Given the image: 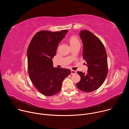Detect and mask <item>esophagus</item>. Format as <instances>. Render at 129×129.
Wrapping results in <instances>:
<instances>
[{"mask_svg": "<svg viewBox=\"0 0 129 129\" xmlns=\"http://www.w3.org/2000/svg\"><path fill=\"white\" fill-rule=\"evenodd\" d=\"M76 73H77V71L73 70H71V75H74V74H76Z\"/></svg>", "mask_w": 129, "mask_h": 129, "instance_id": "34e87169", "label": "esophagus"}]
</instances>
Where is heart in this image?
I'll return each mask as SVG.
<instances>
[{
	"label": "heart",
	"instance_id": "b5f03b06",
	"mask_svg": "<svg viewBox=\"0 0 129 129\" xmlns=\"http://www.w3.org/2000/svg\"><path fill=\"white\" fill-rule=\"evenodd\" d=\"M69 41L71 46L80 44V41L79 39L77 38V37L75 36H71L69 39Z\"/></svg>",
	"mask_w": 129,
	"mask_h": 129
}]
</instances>
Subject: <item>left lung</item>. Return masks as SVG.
<instances>
[{"label": "left lung", "instance_id": "1", "mask_svg": "<svg viewBox=\"0 0 129 129\" xmlns=\"http://www.w3.org/2000/svg\"><path fill=\"white\" fill-rule=\"evenodd\" d=\"M80 36L83 44V57L87 63L88 70L86 73L78 72L81 80L77 86L82 91L90 92L100 87L106 78L107 56L103 43L93 34L81 30Z\"/></svg>", "mask_w": 129, "mask_h": 129}]
</instances>
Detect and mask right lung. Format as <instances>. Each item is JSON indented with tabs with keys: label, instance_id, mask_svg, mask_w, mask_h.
Returning a JSON list of instances; mask_svg holds the SVG:
<instances>
[{
	"label": "right lung",
	"instance_id": "right-lung-1",
	"mask_svg": "<svg viewBox=\"0 0 129 129\" xmlns=\"http://www.w3.org/2000/svg\"><path fill=\"white\" fill-rule=\"evenodd\" d=\"M67 32V30L39 31L34 35L28 45L27 57L29 77L36 89L44 95L58 93L63 81L71 73L69 69L54 68L52 60L56 54L58 44Z\"/></svg>",
	"mask_w": 129,
	"mask_h": 129
}]
</instances>
